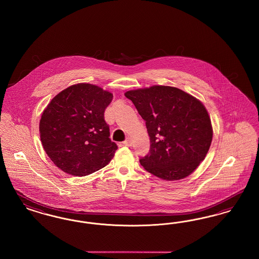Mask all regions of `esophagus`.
<instances>
[{
  "mask_svg": "<svg viewBox=\"0 0 259 259\" xmlns=\"http://www.w3.org/2000/svg\"><path fill=\"white\" fill-rule=\"evenodd\" d=\"M122 145L125 146V147H131L132 146V140L130 138H127L122 143Z\"/></svg>",
  "mask_w": 259,
  "mask_h": 259,
  "instance_id": "34e87169",
  "label": "esophagus"
}]
</instances>
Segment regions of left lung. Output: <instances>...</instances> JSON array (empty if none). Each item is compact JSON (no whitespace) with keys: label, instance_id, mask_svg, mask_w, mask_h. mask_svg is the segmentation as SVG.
<instances>
[{"label":"left lung","instance_id":"left-lung-1","mask_svg":"<svg viewBox=\"0 0 259 259\" xmlns=\"http://www.w3.org/2000/svg\"><path fill=\"white\" fill-rule=\"evenodd\" d=\"M124 95L146 121L150 150L140 159L145 170L165 181L183 180L194 172L212 140L210 118L202 102L165 85L129 90Z\"/></svg>","mask_w":259,"mask_h":259}]
</instances>
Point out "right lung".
<instances>
[{
	"mask_svg": "<svg viewBox=\"0 0 259 259\" xmlns=\"http://www.w3.org/2000/svg\"><path fill=\"white\" fill-rule=\"evenodd\" d=\"M110 91L90 83L62 90L50 101L39 120L45 151L63 172L84 177L107 166L117 149L104 119Z\"/></svg>",
	"mask_w": 259,
	"mask_h": 259,
	"instance_id": "add662e5",
	"label": "right lung"
}]
</instances>
